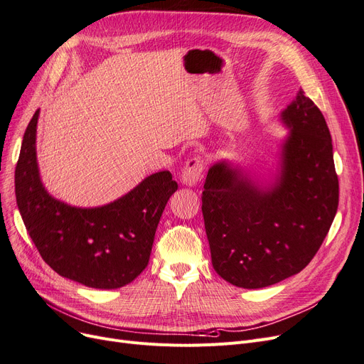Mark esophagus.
<instances>
[{
	"label": "esophagus",
	"instance_id": "1",
	"mask_svg": "<svg viewBox=\"0 0 364 364\" xmlns=\"http://www.w3.org/2000/svg\"><path fill=\"white\" fill-rule=\"evenodd\" d=\"M203 171H205V161L200 156L188 159L181 174V182L186 186H196L203 178Z\"/></svg>",
	"mask_w": 364,
	"mask_h": 364
}]
</instances>
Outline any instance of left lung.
<instances>
[{
	"instance_id": "8db88e82",
	"label": "left lung",
	"mask_w": 364,
	"mask_h": 364,
	"mask_svg": "<svg viewBox=\"0 0 364 364\" xmlns=\"http://www.w3.org/2000/svg\"><path fill=\"white\" fill-rule=\"evenodd\" d=\"M279 119L289 133L269 181L221 159L209 168L201 197L213 269L240 288H264L306 267L339 205L321 110L299 90Z\"/></svg>"
}]
</instances>
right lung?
Returning a JSON list of instances; mask_svg holds the SVG:
<instances>
[{"instance_id": "obj_1", "label": "right lung", "mask_w": 364, "mask_h": 364, "mask_svg": "<svg viewBox=\"0 0 364 364\" xmlns=\"http://www.w3.org/2000/svg\"><path fill=\"white\" fill-rule=\"evenodd\" d=\"M40 110L26 127L14 171L16 203L26 231L63 278L100 289L121 288L149 263L159 218L178 183L164 170L112 203L77 208L52 197L40 178L36 139Z\"/></svg>"}]
</instances>
